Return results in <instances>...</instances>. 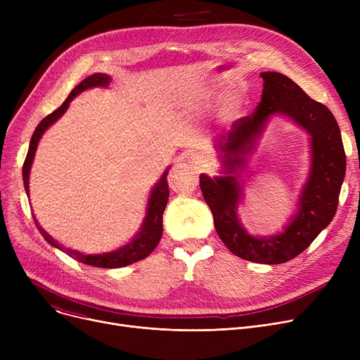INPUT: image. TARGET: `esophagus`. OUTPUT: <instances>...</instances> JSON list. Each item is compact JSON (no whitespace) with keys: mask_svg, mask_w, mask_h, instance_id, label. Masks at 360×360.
<instances>
[{"mask_svg":"<svg viewBox=\"0 0 360 360\" xmlns=\"http://www.w3.org/2000/svg\"><path fill=\"white\" fill-rule=\"evenodd\" d=\"M188 160H190L194 166H204L207 162H209V158L204 156V155H200V153H191L190 156H188Z\"/></svg>","mask_w":360,"mask_h":360,"instance_id":"1","label":"esophagus"}]
</instances>
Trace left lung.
Wrapping results in <instances>:
<instances>
[{
  "label": "left lung",
  "instance_id": "1",
  "mask_svg": "<svg viewBox=\"0 0 360 360\" xmlns=\"http://www.w3.org/2000/svg\"><path fill=\"white\" fill-rule=\"evenodd\" d=\"M262 98L252 115L239 118L223 136L219 148L223 151L226 176L200 175V188L214 219V228L232 254L259 264H283L304 252L312 240L333 220L338 195L346 174V153L338 124L330 109L311 99L285 74L261 72ZM288 115L313 137V167L301 198L298 213L287 231L270 238H255L246 233L237 220L236 207L240 186L236 167L244 164V156L253 146L259 132L271 112Z\"/></svg>",
  "mask_w": 360,
  "mask_h": 360
}]
</instances>
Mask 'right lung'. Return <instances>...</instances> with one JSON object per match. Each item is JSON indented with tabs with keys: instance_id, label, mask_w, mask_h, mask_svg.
<instances>
[{
	"instance_id": "1",
	"label": "right lung",
	"mask_w": 360,
	"mask_h": 360,
	"mask_svg": "<svg viewBox=\"0 0 360 360\" xmlns=\"http://www.w3.org/2000/svg\"><path fill=\"white\" fill-rule=\"evenodd\" d=\"M110 82V77L106 74H93L90 77L84 79L77 87H74L71 90V93L68 94V98L65 99V102L58 108L55 109L52 113H49L48 117H45L39 124H37L32 140H30V146H29V151L26 160L23 163V182H25V190L26 194H29V174H30V167H32V162L36 153L37 148V143H39L41 137L44 132L46 131V128L49 125H52L56 120H58L61 115H64V112L67 110L70 102L80 94L82 91L91 89V87H98V86H108ZM167 170L163 174V176L160 178V181L158 182V185L153 188V191L150 194L148 198V205H147V216L144 219L143 228L141 231L137 233V236H134L129 243H127L125 247L112 251V252H106V254H98V255H86L82 254L79 251H74L70 248H64L63 245H58L52 236H49L41 226L39 223L36 221V228L39 229V232L42 233V236L48 240V243H51L52 247L60 248L61 251H64L67 255H70L71 258L77 259L83 264H87V266H93V267H101V269H120V267H125L129 266L132 262H137L146 257H148L151 252L155 251V248L158 247V243L162 238V232H163V224H162V216L165 212V207L167 204V198H169V185H167Z\"/></svg>"
}]
</instances>
